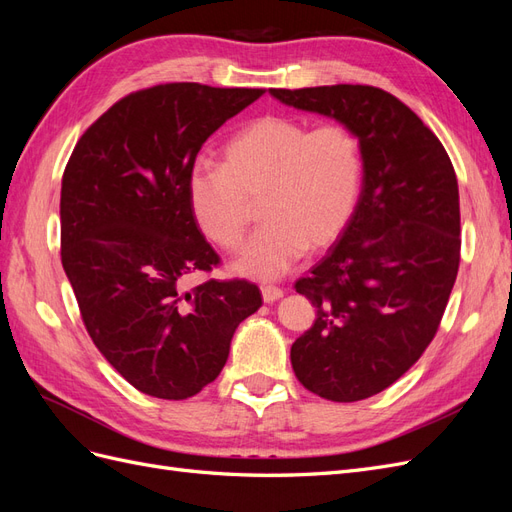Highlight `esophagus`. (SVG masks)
Instances as JSON below:
<instances>
[{
    "instance_id": "1",
    "label": "esophagus",
    "mask_w": 512,
    "mask_h": 512,
    "mask_svg": "<svg viewBox=\"0 0 512 512\" xmlns=\"http://www.w3.org/2000/svg\"><path fill=\"white\" fill-rule=\"evenodd\" d=\"M260 292H262V301H265V303H273V301L284 297V290L277 288V286H262Z\"/></svg>"
}]
</instances>
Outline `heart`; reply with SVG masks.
Listing matches in <instances>:
<instances>
[{"label": "heart", "mask_w": 512, "mask_h": 512, "mask_svg": "<svg viewBox=\"0 0 512 512\" xmlns=\"http://www.w3.org/2000/svg\"><path fill=\"white\" fill-rule=\"evenodd\" d=\"M361 145L342 123L309 128L288 115H262L232 134L222 166L196 164L188 203L200 232L237 250L260 198L265 224L232 262V273L277 280L305 250L331 245L350 222L361 190Z\"/></svg>", "instance_id": "1"}]
</instances>
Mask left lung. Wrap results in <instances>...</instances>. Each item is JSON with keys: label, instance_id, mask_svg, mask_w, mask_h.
<instances>
[{"label": "left lung", "instance_id": "1", "mask_svg": "<svg viewBox=\"0 0 512 512\" xmlns=\"http://www.w3.org/2000/svg\"><path fill=\"white\" fill-rule=\"evenodd\" d=\"M331 117L361 145L359 203L342 237L297 282L316 322L290 348L294 376L324 399L389 389L436 335L459 269V188L438 136L369 85L271 89Z\"/></svg>", "mask_w": 512, "mask_h": 512}]
</instances>
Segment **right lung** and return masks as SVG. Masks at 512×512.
Masks as SVG:
<instances>
[{"instance_id": "1", "label": "right lung", "mask_w": 512, "mask_h": 512, "mask_svg": "<svg viewBox=\"0 0 512 512\" xmlns=\"http://www.w3.org/2000/svg\"><path fill=\"white\" fill-rule=\"evenodd\" d=\"M262 89L168 83L91 123L61 179V265L89 337L134 389L188 399L220 376L256 284L181 280L220 256L198 230L188 177L200 147Z\"/></svg>"}]
</instances>
